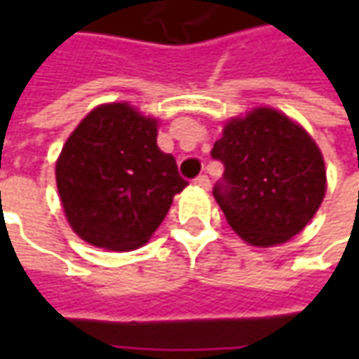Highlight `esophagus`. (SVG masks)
<instances>
[{"label":"esophagus","instance_id":"esophagus-1","mask_svg":"<svg viewBox=\"0 0 359 359\" xmlns=\"http://www.w3.org/2000/svg\"><path fill=\"white\" fill-rule=\"evenodd\" d=\"M194 182H196V186L203 187V189H210V177L208 175H198Z\"/></svg>","mask_w":359,"mask_h":359}]
</instances>
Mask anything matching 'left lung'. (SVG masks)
I'll return each instance as SVG.
<instances>
[{
  "instance_id": "1",
  "label": "left lung",
  "mask_w": 359,
  "mask_h": 359,
  "mask_svg": "<svg viewBox=\"0 0 359 359\" xmlns=\"http://www.w3.org/2000/svg\"><path fill=\"white\" fill-rule=\"evenodd\" d=\"M212 158L224 163L214 186L231 229L269 248L306 228L325 196V165L308 131L271 107L229 119Z\"/></svg>"
}]
</instances>
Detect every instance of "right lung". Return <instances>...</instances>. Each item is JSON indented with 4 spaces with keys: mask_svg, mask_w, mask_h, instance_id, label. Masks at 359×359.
Returning a JSON list of instances; mask_svg holds the SVG:
<instances>
[{
    "mask_svg": "<svg viewBox=\"0 0 359 359\" xmlns=\"http://www.w3.org/2000/svg\"><path fill=\"white\" fill-rule=\"evenodd\" d=\"M72 229L91 245L128 252L159 228L187 182L158 147V119L130 104L95 107L67 137L55 163Z\"/></svg>",
    "mask_w": 359,
    "mask_h": 359,
    "instance_id": "right-lung-1",
    "label": "right lung"
}]
</instances>
